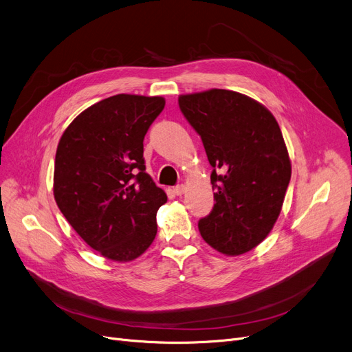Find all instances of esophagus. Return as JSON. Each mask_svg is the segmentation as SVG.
Returning a JSON list of instances; mask_svg holds the SVG:
<instances>
[{"label": "esophagus", "mask_w": 352, "mask_h": 352, "mask_svg": "<svg viewBox=\"0 0 352 352\" xmlns=\"http://www.w3.org/2000/svg\"><path fill=\"white\" fill-rule=\"evenodd\" d=\"M173 190H174V194H175V195L181 197V195H184V194H185V190H186V186L181 184V185H177V186H174V189H173Z\"/></svg>", "instance_id": "obj_1"}]
</instances>
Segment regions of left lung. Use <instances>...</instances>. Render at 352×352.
I'll list each match as a JSON object with an SVG mask.
<instances>
[{"label":"left lung","instance_id":"8db88e82","mask_svg":"<svg viewBox=\"0 0 352 352\" xmlns=\"http://www.w3.org/2000/svg\"><path fill=\"white\" fill-rule=\"evenodd\" d=\"M178 104L213 167L216 202L198 223L201 236L221 254L241 255L270 234L291 181L279 124L263 104L236 91L179 95Z\"/></svg>","mask_w":352,"mask_h":352}]
</instances>
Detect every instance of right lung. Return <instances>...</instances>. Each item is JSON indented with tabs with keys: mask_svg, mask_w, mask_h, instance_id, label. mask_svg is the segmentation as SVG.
<instances>
[{
	"mask_svg": "<svg viewBox=\"0 0 352 352\" xmlns=\"http://www.w3.org/2000/svg\"><path fill=\"white\" fill-rule=\"evenodd\" d=\"M164 105L163 97L118 94L82 111L60 138L54 201L108 260L133 261L155 237L167 195L146 173L143 140Z\"/></svg>",
	"mask_w": 352,
	"mask_h": 352,
	"instance_id": "1",
	"label": "right lung"
}]
</instances>
